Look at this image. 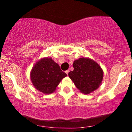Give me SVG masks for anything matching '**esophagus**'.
Wrapping results in <instances>:
<instances>
[{
	"mask_svg": "<svg viewBox=\"0 0 132 132\" xmlns=\"http://www.w3.org/2000/svg\"><path fill=\"white\" fill-rule=\"evenodd\" d=\"M69 70H67V71H65V72H66V73L67 74V75H68V73H69Z\"/></svg>",
	"mask_w": 132,
	"mask_h": 132,
	"instance_id": "1",
	"label": "esophagus"
}]
</instances>
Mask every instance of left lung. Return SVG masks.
<instances>
[{"instance_id": "8db88e82", "label": "left lung", "mask_w": 132, "mask_h": 132, "mask_svg": "<svg viewBox=\"0 0 132 132\" xmlns=\"http://www.w3.org/2000/svg\"><path fill=\"white\" fill-rule=\"evenodd\" d=\"M74 70L68 74L82 93L88 94L96 90L102 83L104 72L99 64L87 57H81L73 63Z\"/></svg>"}]
</instances>
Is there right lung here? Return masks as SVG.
<instances>
[{
	"label": "right lung",
	"instance_id": "1",
	"mask_svg": "<svg viewBox=\"0 0 132 132\" xmlns=\"http://www.w3.org/2000/svg\"><path fill=\"white\" fill-rule=\"evenodd\" d=\"M67 75L51 57H44L39 60L30 72V78L34 87L46 94L55 91L57 85Z\"/></svg>",
	"mask_w": 132,
	"mask_h": 132
}]
</instances>
